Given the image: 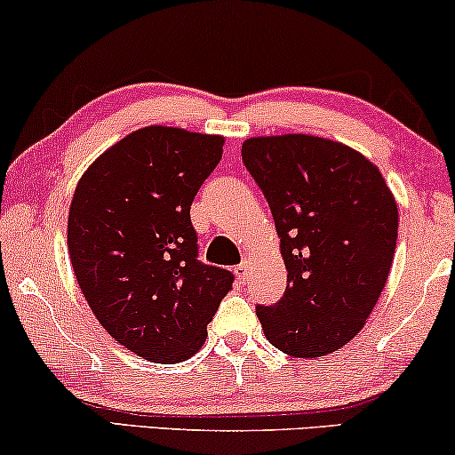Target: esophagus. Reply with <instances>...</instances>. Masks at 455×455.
<instances>
[{
	"label": "esophagus",
	"mask_w": 455,
	"mask_h": 455,
	"mask_svg": "<svg viewBox=\"0 0 455 455\" xmlns=\"http://www.w3.org/2000/svg\"><path fill=\"white\" fill-rule=\"evenodd\" d=\"M234 273H235V277H238L240 283H246V279H248V263H240L234 269Z\"/></svg>",
	"instance_id": "obj_1"
}]
</instances>
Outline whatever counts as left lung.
<instances>
[{
    "instance_id": "1",
    "label": "left lung",
    "mask_w": 455,
    "mask_h": 455,
    "mask_svg": "<svg viewBox=\"0 0 455 455\" xmlns=\"http://www.w3.org/2000/svg\"><path fill=\"white\" fill-rule=\"evenodd\" d=\"M242 161L271 207L288 288L257 307L267 339L296 358H319L364 327L387 282L397 204L375 164L338 140L254 136Z\"/></svg>"
}]
</instances>
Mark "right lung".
I'll return each instance as SVG.
<instances>
[{
  "label": "right lung",
  "mask_w": 455,
  "mask_h": 455,
  "mask_svg": "<svg viewBox=\"0 0 455 455\" xmlns=\"http://www.w3.org/2000/svg\"><path fill=\"white\" fill-rule=\"evenodd\" d=\"M226 139L147 126L78 180L68 251L92 315L140 358L176 364L201 350L234 275L198 263L190 204Z\"/></svg>",
  "instance_id": "obj_1"
}]
</instances>
